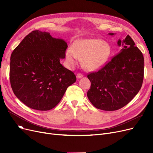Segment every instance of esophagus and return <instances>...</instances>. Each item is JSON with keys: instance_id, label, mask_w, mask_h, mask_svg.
<instances>
[{"instance_id": "34e87169", "label": "esophagus", "mask_w": 153, "mask_h": 153, "mask_svg": "<svg viewBox=\"0 0 153 153\" xmlns=\"http://www.w3.org/2000/svg\"><path fill=\"white\" fill-rule=\"evenodd\" d=\"M82 77H83V75H82V74H81V73H78V74L76 75L77 79H81V78H82Z\"/></svg>"}]
</instances>
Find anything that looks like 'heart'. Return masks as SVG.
Returning a JSON list of instances; mask_svg holds the SVG:
<instances>
[{
    "mask_svg": "<svg viewBox=\"0 0 153 153\" xmlns=\"http://www.w3.org/2000/svg\"><path fill=\"white\" fill-rule=\"evenodd\" d=\"M111 53L110 45L99 39H82L74 43L72 50L66 51V59L71 67L82 60L83 67L87 71L101 69L107 62Z\"/></svg>",
    "mask_w": 153,
    "mask_h": 153,
    "instance_id": "b5f03b06",
    "label": "heart"
}]
</instances>
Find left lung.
Listing matches in <instances>:
<instances>
[{
  "label": "left lung",
  "mask_w": 153,
  "mask_h": 153,
  "mask_svg": "<svg viewBox=\"0 0 153 153\" xmlns=\"http://www.w3.org/2000/svg\"><path fill=\"white\" fill-rule=\"evenodd\" d=\"M117 44L122 47L119 53L99 71L87 75L91 82L87 97L95 107L102 110H117L127 105L138 93L143 81L141 51L129 35L119 39Z\"/></svg>",
  "instance_id": "obj_1"
}]
</instances>
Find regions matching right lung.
<instances>
[{"label": "right lung", "instance_id": "1", "mask_svg": "<svg viewBox=\"0 0 153 153\" xmlns=\"http://www.w3.org/2000/svg\"><path fill=\"white\" fill-rule=\"evenodd\" d=\"M67 48L64 39L35 30L15 48L10 57V81L14 94L25 105L50 110L76 82L75 74L60 63Z\"/></svg>", "mask_w": 153, "mask_h": 153}]
</instances>
